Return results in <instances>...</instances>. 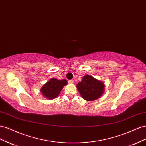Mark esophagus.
<instances>
[{
  "label": "esophagus",
  "mask_w": 146,
  "mask_h": 146,
  "mask_svg": "<svg viewBox=\"0 0 146 146\" xmlns=\"http://www.w3.org/2000/svg\"><path fill=\"white\" fill-rule=\"evenodd\" d=\"M68 82H69V83H70V84H73V83H74V80H68Z\"/></svg>",
  "instance_id": "1"
}]
</instances>
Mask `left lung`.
Returning <instances> with one entry per match:
<instances>
[{"label":"left lung","instance_id":"8db88e82","mask_svg":"<svg viewBox=\"0 0 146 146\" xmlns=\"http://www.w3.org/2000/svg\"><path fill=\"white\" fill-rule=\"evenodd\" d=\"M76 87L82 97L87 101L95 100L100 97L105 91L104 83L89 74L82 77Z\"/></svg>","mask_w":146,"mask_h":146}]
</instances>
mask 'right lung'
<instances>
[{"label":"right lung","instance_id":"right-lung-1","mask_svg":"<svg viewBox=\"0 0 146 146\" xmlns=\"http://www.w3.org/2000/svg\"><path fill=\"white\" fill-rule=\"evenodd\" d=\"M65 80H59L56 78L50 79L40 89V92L43 96L47 99L56 98L60 93L63 87L67 84Z\"/></svg>","mask_w":146,"mask_h":146}]
</instances>
